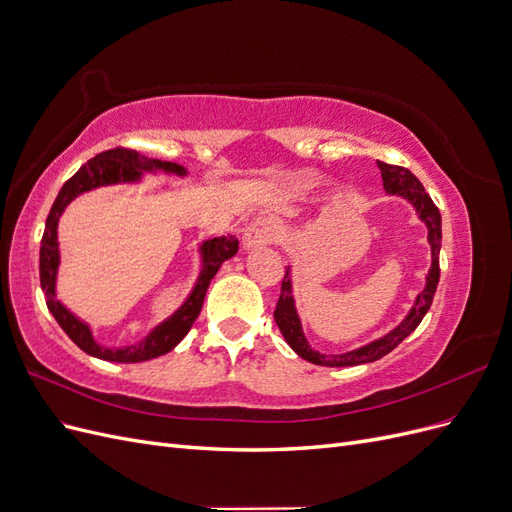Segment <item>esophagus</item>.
<instances>
[{
	"instance_id": "obj_1",
	"label": "esophagus",
	"mask_w": 512,
	"mask_h": 512,
	"mask_svg": "<svg viewBox=\"0 0 512 512\" xmlns=\"http://www.w3.org/2000/svg\"><path fill=\"white\" fill-rule=\"evenodd\" d=\"M277 228L269 220H256L243 232V250H256L260 245H267L275 239Z\"/></svg>"
}]
</instances>
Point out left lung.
Here are the masks:
<instances>
[{
  "mask_svg": "<svg viewBox=\"0 0 512 512\" xmlns=\"http://www.w3.org/2000/svg\"><path fill=\"white\" fill-rule=\"evenodd\" d=\"M378 168L382 173V185L384 192L391 196H401L406 198L408 203L414 207L418 220H421L427 226V241L431 247V267L425 277V288L416 294L414 305L410 307L408 316L401 320L395 329H391L386 335L374 339L361 348H354L350 352L342 354H322L309 346L307 337L303 333V324L297 312V305H294V294H292V277H290V267L286 269V275L282 280V292H280V301H277L275 307V322L280 327L284 339L288 346L297 352L301 359L314 363V365H324V367H352V365H363V363H374L382 359L384 354H389L395 350L404 339L421 324L425 314L429 312L433 294H436L438 282H440V247H442V218L438 207L433 205V200L425 192L423 183L418 181L408 168L404 166H393V164H384L378 162Z\"/></svg>",
  "mask_w": 512,
  "mask_h": 512,
  "instance_id": "left-lung-1",
  "label": "left lung"
}]
</instances>
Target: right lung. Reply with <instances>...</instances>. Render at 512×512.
<instances>
[{
	"mask_svg": "<svg viewBox=\"0 0 512 512\" xmlns=\"http://www.w3.org/2000/svg\"><path fill=\"white\" fill-rule=\"evenodd\" d=\"M145 173H151V175L164 173V175L185 177L188 175V170L175 162L145 158L132 149H111V151L98 153L96 158H91L87 164H83L79 170H76L74 177L68 179L64 183V188L59 190L49 218H46L44 235L40 243V286L44 292L46 307H49V312L53 314L59 327L66 331V335L76 346H79L83 352L96 356V359L111 361V363H143V361L158 359V356L173 350L181 339L188 335L194 320L200 314V309H203L205 294L215 273L220 271V267L228 258H232L239 252V241L232 235L213 237L203 241L198 245L200 271L196 277V284L192 286L188 297H185V301L175 309L173 314H170L166 320H162L160 324H156V327H153L141 342H134L128 346H104L96 342L94 331H91L89 324L74 312H70V309L57 299V275L61 265L59 237H57L59 218L64 215L66 207L76 196L98 190V188H106V185L141 183Z\"/></svg>",
	"mask_w": 512,
	"mask_h": 512,
	"instance_id": "obj_1",
	"label": "right lung"
}]
</instances>
